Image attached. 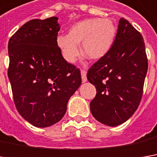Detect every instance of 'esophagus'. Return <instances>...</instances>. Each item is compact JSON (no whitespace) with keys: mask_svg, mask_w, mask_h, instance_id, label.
Segmentation results:
<instances>
[{"mask_svg":"<svg viewBox=\"0 0 157 157\" xmlns=\"http://www.w3.org/2000/svg\"><path fill=\"white\" fill-rule=\"evenodd\" d=\"M81 75H82V82H87V76H86V71L85 70H81Z\"/></svg>","mask_w":157,"mask_h":157,"instance_id":"esophagus-1","label":"esophagus"}]
</instances>
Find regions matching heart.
<instances>
[{
  "label": "heart",
  "mask_w": 157,
  "mask_h": 157,
  "mask_svg": "<svg viewBox=\"0 0 157 157\" xmlns=\"http://www.w3.org/2000/svg\"><path fill=\"white\" fill-rule=\"evenodd\" d=\"M116 35V26L111 19L88 18L75 24L68 34L57 38L63 58L68 63L77 59L82 43V53L88 59L98 60L104 58L110 51Z\"/></svg>",
  "instance_id": "heart-1"
}]
</instances>
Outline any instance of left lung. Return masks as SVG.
Wrapping results in <instances>:
<instances>
[{"mask_svg":"<svg viewBox=\"0 0 157 157\" xmlns=\"http://www.w3.org/2000/svg\"><path fill=\"white\" fill-rule=\"evenodd\" d=\"M147 67L142 35L122 17L110 51L88 70V81L97 90L90 104L97 121L117 126L133 115L142 98Z\"/></svg>","mask_w":157,"mask_h":157,"instance_id":"obj_1","label":"left lung"}]
</instances>
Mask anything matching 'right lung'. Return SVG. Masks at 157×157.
<instances>
[{
    "mask_svg": "<svg viewBox=\"0 0 157 157\" xmlns=\"http://www.w3.org/2000/svg\"><path fill=\"white\" fill-rule=\"evenodd\" d=\"M58 19L26 22L8 45L15 106L25 121L40 128L59 122L82 82L80 70L65 60L57 45Z\"/></svg>",
    "mask_w": 157,
    "mask_h": 157,
    "instance_id": "1",
    "label": "right lung"
}]
</instances>
